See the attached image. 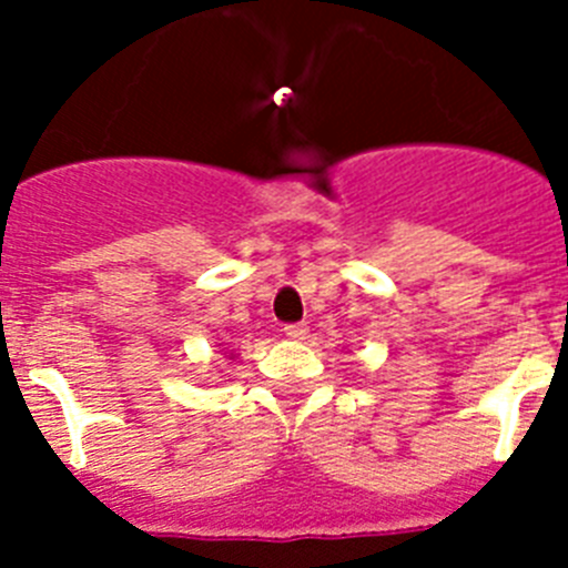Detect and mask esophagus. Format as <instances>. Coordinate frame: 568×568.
<instances>
[{"mask_svg": "<svg viewBox=\"0 0 568 568\" xmlns=\"http://www.w3.org/2000/svg\"><path fill=\"white\" fill-rule=\"evenodd\" d=\"M284 335L293 341H304L307 338V327H304V324H287V327H284Z\"/></svg>", "mask_w": 568, "mask_h": 568, "instance_id": "obj_1", "label": "esophagus"}]
</instances>
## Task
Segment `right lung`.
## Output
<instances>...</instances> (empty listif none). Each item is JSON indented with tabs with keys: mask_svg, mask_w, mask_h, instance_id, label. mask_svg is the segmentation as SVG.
Segmentation results:
<instances>
[{
	"mask_svg": "<svg viewBox=\"0 0 568 568\" xmlns=\"http://www.w3.org/2000/svg\"><path fill=\"white\" fill-rule=\"evenodd\" d=\"M224 358H230V361H233V353H230V355H227V353H224Z\"/></svg>",
	"mask_w": 568,
	"mask_h": 568,
	"instance_id": "right-lung-1",
	"label": "right lung"
}]
</instances>
